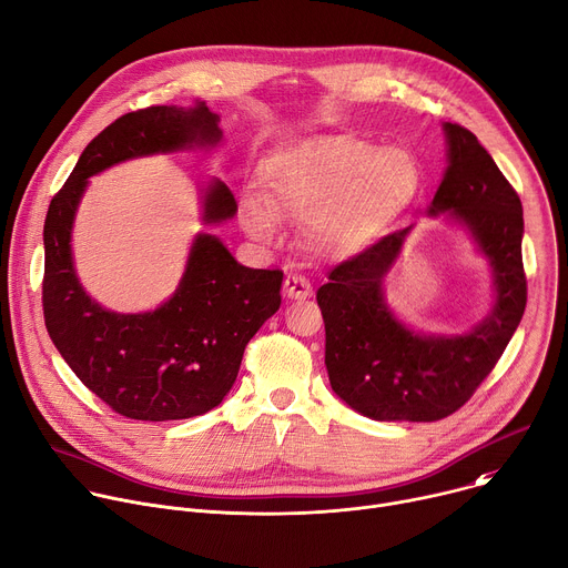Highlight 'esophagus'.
Wrapping results in <instances>:
<instances>
[{"label":"esophagus","mask_w":568,"mask_h":568,"mask_svg":"<svg viewBox=\"0 0 568 568\" xmlns=\"http://www.w3.org/2000/svg\"><path fill=\"white\" fill-rule=\"evenodd\" d=\"M283 292L287 298H311L313 296V285L305 276L298 274H287L283 283Z\"/></svg>","instance_id":"esophagus-1"}]
</instances>
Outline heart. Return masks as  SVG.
I'll list each match as a JSON object with an SVG mask.
<instances>
[{
    "label": "heart",
    "instance_id": "b5f03b06",
    "mask_svg": "<svg viewBox=\"0 0 568 568\" xmlns=\"http://www.w3.org/2000/svg\"><path fill=\"white\" fill-rule=\"evenodd\" d=\"M424 172L405 146L351 135H317L274 151L261 170V194L240 201L242 229L257 242L278 235L281 217L303 220L317 255L348 257L385 237L415 205Z\"/></svg>",
    "mask_w": 568,
    "mask_h": 568
}]
</instances>
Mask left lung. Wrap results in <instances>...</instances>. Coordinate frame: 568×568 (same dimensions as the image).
I'll list each match as a JSON object with an SVG mask.
<instances>
[{
    "label": "left lung",
    "instance_id": "obj_1",
    "mask_svg": "<svg viewBox=\"0 0 568 568\" xmlns=\"http://www.w3.org/2000/svg\"><path fill=\"white\" fill-rule=\"evenodd\" d=\"M446 170L428 217L446 215L489 263L487 315L464 333H422L385 298L412 226L396 231L331 272L317 290L333 392L376 422H437L471 398L498 363L526 311L521 199L478 138L442 122Z\"/></svg>",
    "mask_w": 568,
    "mask_h": 568
}]
</instances>
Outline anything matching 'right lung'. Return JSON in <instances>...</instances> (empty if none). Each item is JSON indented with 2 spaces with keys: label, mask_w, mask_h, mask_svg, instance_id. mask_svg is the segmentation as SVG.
<instances>
[{
  "label": "right lung",
  "mask_w": 568,
  "mask_h": 568,
  "mask_svg": "<svg viewBox=\"0 0 568 568\" xmlns=\"http://www.w3.org/2000/svg\"><path fill=\"white\" fill-rule=\"evenodd\" d=\"M220 115L205 101L126 113L101 131L51 199L44 220L42 307L47 333L77 378L118 415L174 422L205 415L231 392L244 346L281 307L283 272L240 265L213 233L192 240L170 298L146 313H115L94 301L74 267L72 231L90 176L120 163L222 144ZM201 224L235 217L220 179L199 187Z\"/></svg>",
  "instance_id": "1"
}]
</instances>
